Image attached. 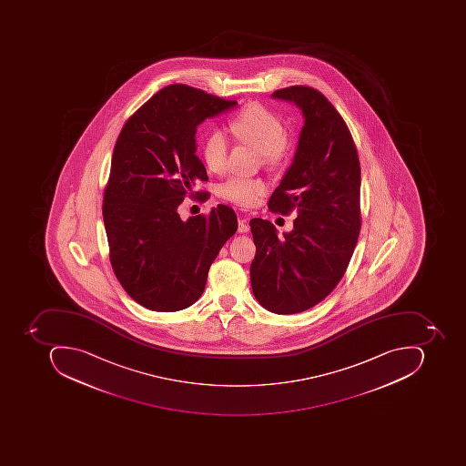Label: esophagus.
Listing matches in <instances>:
<instances>
[{"label": "esophagus", "mask_w": 466, "mask_h": 466, "mask_svg": "<svg viewBox=\"0 0 466 466\" xmlns=\"http://www.w3.org/2000/svg\"><path fill=\"white\" fill-rule=\"evenodd\" d=\"M249 226H248L247 219L240 218L238 219V232L239 234H248L249 232Z\"/></svg>", "instance_id": "esophagus-1"}]
</instances>
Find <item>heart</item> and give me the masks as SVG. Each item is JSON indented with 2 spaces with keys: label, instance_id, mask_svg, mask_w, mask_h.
<instances>
[{
  "label": "heart",
  "instance_id": "obj_1",
  "mask_svg": "<svg viewBox=\"0 0 466 466\" xmlns=\"http://www.w3.org/2000/svg\"><path fill=\"white\" fill-rule=\"evenodd\" d=\"M229 130L235 137L262 152L266 161L274 164L283 158L287 149L286 126L276 113L262 105H250L235 116L229 123ZM228 147V138L221 131H213L204 138L201 157L206 167L214 174L226 171ZM265 190V183L260 179L232 177L222 183L219 192L227 200L250 208L258 203Z\"/></svg>",
  "mask_w": 466,
  "mask_h": 466
}]
</instances>
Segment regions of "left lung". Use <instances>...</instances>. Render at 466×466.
Returning <instances> with one entry per match:
<instances>
[{"label":"left lung","instance_id":"left-lung-1","mask_svg":"<svg viewBox=\"0 0 466 466\" xmlns=\"http://www.w3.org/2000/svg\"><path fill=\"white\" fill-rule=\"evenodd\" d=\"M301 110L304 126L294 158L268 208L297 218L279 235L268 219H250L256 256L250 283L273 314H299L333 291L360 234V172L356 146L343 117L317 89L289 86L271 95Z\"/></svg>","mask_w":466,"mask_h":466}]
</instances>
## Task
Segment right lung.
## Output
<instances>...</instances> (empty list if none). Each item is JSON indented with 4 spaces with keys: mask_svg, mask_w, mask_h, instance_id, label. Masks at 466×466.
Returning a JSON list of instances; mask_svg holds the SVG:
<instances>
[{
    "mask_svg": "<svg viewBox=\"0 0 466 466\" xmlns=\"http://www.w3.org/2000/svg\"><path fill=\"white\" fill-rule=\"evenodd\" d=\"M237 102L192 86H165L126 122L113 149L104 196L110 263L134 301L175 312L203 294L211 263L237 232L234 210L218 204L183 221L177 206L208 180L196 131Z\"/></svg>",
    "mask_w": 466,
    "mask_h": 466,
    "instance_id": "right-lung-1",
    "label": "right lung"
}]
</instances>
